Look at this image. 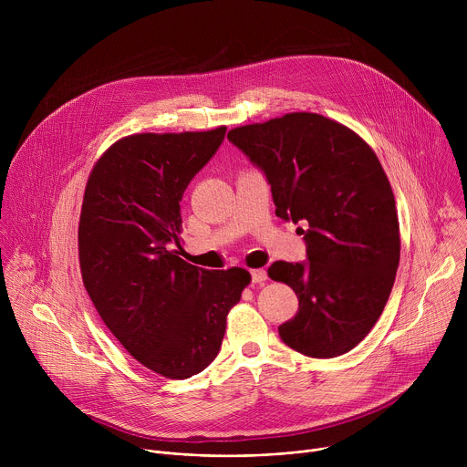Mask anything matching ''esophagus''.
<instances>
[{
    "mask_svg": "<svg viewBox=\"0 0 467 467\" xmlns=\"http://www.w3.org/2000/svg\"><path fill=\"white\" fill-rule=\"evenodd\" d=\"M251 281H253L254 285L265 283V281H268V272H265V270H253V272H251Z\"/></svg>",
    "mask_w": 467,
    "mask_h": 467,
    "instance_id": "obj_1",
    "label": "esophagus"
}]
</instances>
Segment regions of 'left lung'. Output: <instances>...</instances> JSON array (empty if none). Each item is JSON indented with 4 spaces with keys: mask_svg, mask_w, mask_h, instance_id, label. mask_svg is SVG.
<instances>
[{
    "mask_svg": "<svg viewBox=\"0 0 467 467\" xmlns=\"http://www.w3.org/2000/svg\"><path fill=\"white\" fill-rule=\"evenodd\" d=\"M227 139L272 184L275 214L308 223V262L279 260L268 270L299 299L281 340L312 358L351 351L380 317L401 253L395 197L375 151L314 112L242 125Z\"/></svg>",
    "mask_w": 467,
    "mask_h": 467,
    "instance_id": "obj_1",
    "label": "left lung"
}]
</instances>
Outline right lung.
I'll use <instances>...</instances> for the list:
<instances>
[{
  "label": "right lung",
  "instance_id": "1",
  "mask_svg": "<svg viewBox=\"0 0 467 467\" xmlns=\"http://www.w3.org/2000/svg\"><path fill=\"white\" fill-rule=\"evenodd\" d=\"M227 127L140 132L94 164L79 218L83 285L116 340L148 369L188 379L218 355L229 310L251 275L188 264L181 199L223 142Z\"/></svg>",
  "mask_w": 467,
  "mask_h": 467
}]
</instances>
